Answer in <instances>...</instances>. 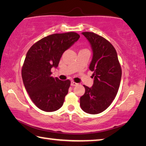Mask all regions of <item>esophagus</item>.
<instances>
[{"label":"esophagus","instance_id":"1","mask_svg":"<svg viewBox=\"0 0 146 146\" xmlns=\"http://www.w3.org/2000/svg\"><path fill=\"white\" fill-rule=\"evenodd\" d=\"M76 85H77V84H76L75 82H73V81H71V86H76Z\"/></svg>","mask_w":146,"mask_h":146}]
</instances>
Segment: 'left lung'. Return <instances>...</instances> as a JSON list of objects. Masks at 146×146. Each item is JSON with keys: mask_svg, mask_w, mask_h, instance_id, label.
<instances>
[{"mask_svg": "<svg viewBox=\"0 0 146 146\" xmlns=\"http://www.w3.org/2000/svg\"><path fill=\"white\" fill-rule=\"evenodd\" d=\"M93 51L90 70L93 71L91 88L84 86L85 93L80 98L82 110L95 115L102 113L112 103L119 88L122 70L117 51L110 42L93 32H82Z\"/></svg>", "mask_w": 146, "mask_h": 146, "instance_id": "obj_1", "label": "left lung"}]
</instances>
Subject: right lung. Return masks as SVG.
<instances>
[{
	"mask_svg": "<svg viewBox=\"0 0 146 146\" xmlns=\"http://www.w3.org/2000/svg\"><path fill=\"white\" fill-rule=\"evenodd\" d=\"M79 38L75 32L50 35L34 44L27 53L22 77L29 97L40 110L52 112L62 106L71 82L53 78L51 70L58 67L64 51Z\"/></svg>",
	"mask_w": 146,
	"mask_h": 146,
	"instance_id": "add662e5",
	"label": "right lung"
}]
</instances>
